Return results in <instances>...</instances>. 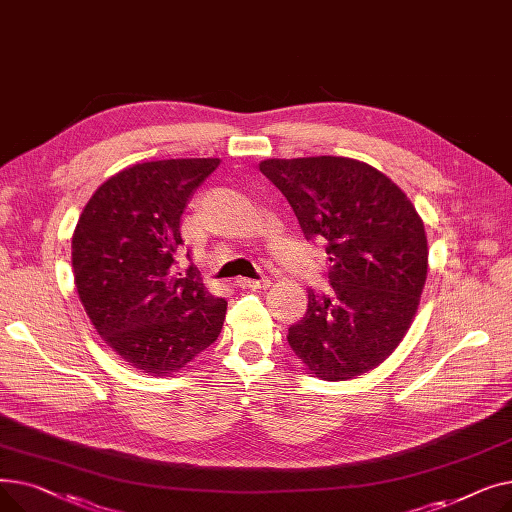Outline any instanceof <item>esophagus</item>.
I'll return each instance as SVG.
<instances>
[{
    "mask_svg": "<svg viewBox=\"0 0 512 512\" xmlns=\"http://www.w3.org/2000/svg\"><path fill=\"white\" fill-rule=\"evenodd\" d=\"M236 286H240V288H253V290H257V288H267V286H270V280H251V278H238V280H236Z\"/></svg>",
    "mask_w": 512,
    "mask_h": 512,
    "instance_id": "34e87169",
    "label": "esophagus"
}]
</instances>
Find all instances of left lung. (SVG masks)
I'll list each match as a JSON object with an SVG mask.
<instances>
[{
  "label": "left lung",
  "mask_w": 512,
  "mask_h": 512,
  "mask_svg": "<svg viewBox=\"0 0 512 512\" xmlns=\"http://www.w3.org/2000/svg\"><path fill=\"white\" fill-rule=\"evenodd\" d=\"M307 240L326 245L330 294L309 290L288 344L315 378L353 380L405 338L427 278V238L400 188L351 157L265 159Z\"/></svg>",
  "instance_id": "obj_1"
}]
</instances>
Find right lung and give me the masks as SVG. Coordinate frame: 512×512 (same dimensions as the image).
Segmentation results:
<instances>
[{
	"instance_id": "add662e5",
	"label": "right lung",
	"mask_w": 512,
	"mask_h": 512,
	"mask_svg": "<svg viewBox=\"0 0 512 512\" xmlns=\"http://www.w3.org/2000/svg\"><path fill=\"white\" fill-rule=\"evenodd\" d=\"M218 157L161 159L105 180L80 213L72 267L91 324L132 367L168 375L218 340L226 301L176 272L182 211ZM184 275V279L179 276Z\"/></svg>"
}]
</instances>
